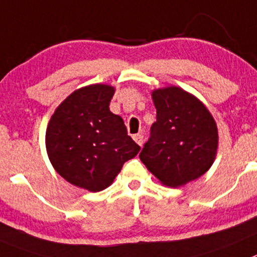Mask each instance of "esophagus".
Masks as SVG:
<instances>
[{
	"instance_id": "esophagus-1",
	"label": "esophagus",
	"mask_w": 257,
	"mask_h": 257,
	"mask_svg": "<svg viewBox=\"0 0 257 257\" xmlns=\"http://www.w3.org/2000/svg\"><path fill=\"white\" fill-rule=\"evenodd\" d=\"M133 140L136 141V142H137L138 145L142 146V143H143V134H141V133L134 134V136H133Z\"/></svg>"
}]
</instances>
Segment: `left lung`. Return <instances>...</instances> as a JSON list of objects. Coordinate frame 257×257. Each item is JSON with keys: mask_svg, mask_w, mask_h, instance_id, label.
Segmentation results:
<instances>
[{"mask_svg": "<svg viewBox=\"0 0 257 257\" xmlns=\"http://www.w3.org/2000/svg\"><path fill=\"white\" fill-rule=\"evenodd\" d=\"M156 121L140 159L169 187H180L203 175L218 149L214 117L195 96L178 87L152 92Z\"/></svg>", "mask_w": 257, "mask_h": 257, "instance_id": "left-lung-1", "label": "left lung"}]
</instances>
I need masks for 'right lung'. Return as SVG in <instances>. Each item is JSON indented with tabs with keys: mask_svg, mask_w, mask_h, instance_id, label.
<instances>
[{
	"mask_svg": "<svg viewBox=\"0 0 257 257\" xmlns=\"http://www.w3.org/2000/svg\"><path fill=\"white\" fill-rule=\"evenodd\" d=\"M115 89L93 84L70 94L51 117L46 147L55 170L69 183L91 192L114 182L141 147L108 105Z\"/></svg>",
	"mask_w": 257,
	"mask_h": 257,
	"instance_id": "add662e5",
	"label": "right lung"
}]
</instances>
